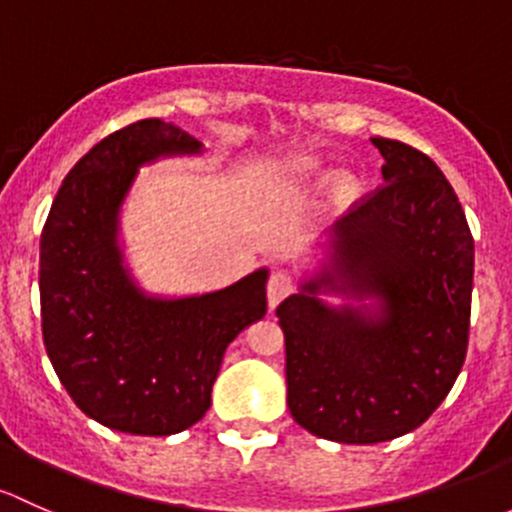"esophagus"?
Wrapping results in <instances>:
<instances>
[{
	"label": "esophagus",
	"instance_id": "1",
	"mask_svg": "<svg viewBox=\"0 0 512 512\" xmlns=\"http://www.w3.org/2000/svg\"><path fill=\"white\" fill-rule=\"evenodd\" d=\"M295 283L293 278L288 276L286 271H276L271 273V278H268V286H266V295H268V308H276L281 300H286L288 295L293 293Z\"/></svg>",
	"mask_w": 512,
	"mask_h": 512
}]
</instances>
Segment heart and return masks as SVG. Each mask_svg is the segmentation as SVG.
<instances>
[{"label": "heart", "instance_id": "heart-1", "mask_svg": "<svg viewBox=\"0 0 512 512\" xmlns=\"http://www.w3.org/2000/svg\"><path fill=\"white\" fill-rule=\"evenodd\" d=\"M283 172H286L288 179H303V177L315 175V172H320V167L315 160H293V162H288L286 170ZM357 197H360V182H357L355 177L342 175L335 179L333 202L337 209H347Z\"/></svg>", "mask_w": 512, "mask_h": 512}]
</instances>
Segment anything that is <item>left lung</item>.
Here are the masks:
<instances>
[{
  "instance_id": "1",
  "label": "left lung",
  "mask_w": 512,
  "mask_h": 512,
  "mask_svg": "<svg viewBox=\"0 0 512 512\" xmlns=\"http://www.w3.org/2000/svg\"><path fill=\"white\" fill-rule=\"evenodd\" d=\"M372 145L384 184L330 229V266L276 308L288 409L337 444L424 424L461 372L471 325L473 236L449 179L412 145ZM323 292L356 303L335 309Z\"/></svg>"
}]
</instances>
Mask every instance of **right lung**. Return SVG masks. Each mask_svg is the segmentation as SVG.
Here are the masks:
<instances>
[{
  "label": "right lung",
  "mask_w": 512,
  "mask_h": 512,
  "mask_svg": "<svg viewBox=\"0 0 512 512\" xmlns=\"http://www.w3.org/2000/svg\"><path fill=\"white\" fill-rule=\"evenodd\" d=\"M160 118L103 138L63 179L41 231V330L61 384L108 429L170 436L207 414L229 342L266 315L268 271L187 298L147 295L118 244L120 207L142 165L199 155Z\"/></svg>",
  "instance_id": "obj_1"
}]
</instances>
